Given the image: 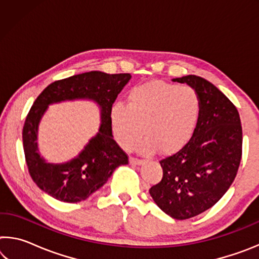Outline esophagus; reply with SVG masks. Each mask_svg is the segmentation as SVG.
I'll list each match as a JSON object with an SVG mask.
<instances>
[{
    "instance_id": "34e87169",
    "label": "esophagus",
    "mask_w": 259,
    "mask_h": 259,
    "mask_svg": "<svg viewBox=\"0 0 259 259\" xmlns=\"http://www.w3.org/2000/svg\"><path fill=\"white\" fill-rule=\"evenodd\" d=\"M129 161H130V163H131V164H136V165H140V164H143V162H144L143 160L137 159V157H130Z\"/></svg>"
}]
</instances>
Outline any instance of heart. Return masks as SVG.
<instances>
[{"label": "heart", "instance_id": "1", "mask_svg": "<svg viewBox=\"0 0 259 259\" xmlns=\"http://www.w3.org/2000/svg\"><path fill=\"white\" fill-rule=\"evenodd\" d=\"M126 99L128 105L115 103L109 111L113 136L124 150L135 147L143 130L144 153L172 154L190 142L201 112L192 87L152 81L133 88Z\"/></svg>", "mask_w": 259, "mask_h": 259}]
</instances>
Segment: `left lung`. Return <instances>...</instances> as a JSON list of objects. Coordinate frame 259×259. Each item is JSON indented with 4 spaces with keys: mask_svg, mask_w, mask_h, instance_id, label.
<instances>
[{
    "mask_svg": "<svg viewBox=\"0 0 259 259\" xmlns=\"http://www.w3.org/2000/svg\"><path fill=\"white\" fill-rule=\"evenodd\" d=\"M172 81L198 93L200 117L190 142L160 161L163 177L150 194L162 211L183 221L211 208L232 185L242 155V126L238 109L212 83L196 75Z\"/></svg>",
    "mask_w": 259,
    "mask_h": 259,
    "instance_id": "8db88e82",
    "label": "left lung"
}]
</instances>
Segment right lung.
<instances>
[{"label": "right lung", "instance_id": "obj_1", "mask_svg": "<svg viewBox=\"0 0 259 259\" xmlns=\"http://www.w3.org/2000/svg\"><path fill=\"white\" fill-rule=\"evenodd\" d=\"M130 78L128 73L87 72L55 81L36 98L25 120L23 144L28 172L43 192L63 202H80L99 190L117 166L128 164V155L113 139L109 111ZM75 99L94 100L100 105V131L76 158L49 164L37 152L38 124L49 104Z\"/></svg>", "mask_w": 259, "mask_h": 259}]
</instances>
